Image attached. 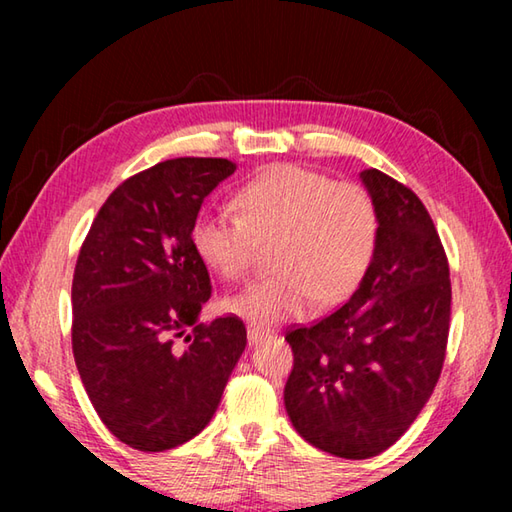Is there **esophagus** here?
Here are the masks:
<instances>
[{"instance_id": "34e87169", "label": "esophagus", "mask_w": 512, "mask_h": 512, "mask_svg": "<svg viewBox=\"0 0 512 512\" xmlns=\"http://www.w3.org/2000/svg\"><path fill=\"white\" fill-rule=\"evenodd\" d=\"M268 334H271V332H268V329H264V327L248 325V341H250V343H259V341H264Z\"/></svg>"}]
</instances>
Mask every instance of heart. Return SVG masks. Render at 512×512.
<instances>
[{
    "mask_svg": "<svg viewBox=\"0 0 512 512\" xmlns=\"http://www.w3.org/2000/svg\"><path fill=\"white\" fill-rule=\"evenodd\" d=\"M237 212L205 210L192 228L203 262L225 280H241L262 246H275L280 275L255 282L223 307L255 325L302 316L316 298H350L375 262L379 212L366 187L327 173L275 164L239 189Z\"/></svg>",
    "mask_w": 512,
    "mask_h": 512,
    "instance_id": "b5f03b06",
    "label": "heart"
}]
</instances>
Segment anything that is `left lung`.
<instances>
[{"instance_id":"left-lung-1","label":"left lung","mask_w":512,"mask_h":512,"mask_svg":"<svg viewBox=\"0 0 512 512\" xmlns=\"http://www.w3.org/2000/svg\"><path fill=\"white\" fill-rule=\"evenodd\" d=\"M379 212V244L352 298L287 329L293 368L284 406L309 445L370 458L400 440L443 370L452 282L427 207L379 169L361 171Z\"/></svg>"}]
</instances>
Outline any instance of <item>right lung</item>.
Here are the masks:
<instances>
[{
	"label": "right lung",
	"mask_w": 512,
	"mask_h": 512,
	"mask_svg": "<svg viewBox=\"0 0 512 512\" xmlns=\"http://www.w3.org/2000/svg\"><path fill=\"white\" fill-rule=\"evenodd\" d=\"M235 169L223 158H173L135 173L101 205L76 259V368L101 422L140 452L201 433L246 348L239 316L196 323L212 282L192 228Z\"/></svg>",
	"instance_id": "obj_1"
}]
</instances>
